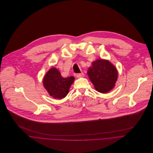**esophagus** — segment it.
I'll return each mask as SVG.
<instances>
[{
  "label": "esophagus",
  "mask_w": 153,
  "mask_h": 153,
  "mask_svg": "<svg viewBox=\"0 0 153 153\" xmlns=\"http://www.w3.org/2000/svg\"><path fill=\"white\" fill-rule=\"evenodd\" d=\"M84 74L82 72V73H80V74H76V77L79 78H82L84 76Z\"/></svg>",
  "instance_id": "1"
}]
</instances>
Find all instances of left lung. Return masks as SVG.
I'll return each mask as SVG.
<instances>
[{"label": "left lung", "mask_w": 153, "mask_h": 153, "mask_svg": "<svg viewBox=\"0 0 153 153\" xmlns=\"http://www.w3.org/2000/svg\"><path fill=\"white\" fill-rule=\"evenodd\" d=\"M87 75L96 90L102 94L108 93L114 87L118 77L116 67L105 59H98L91 63Z\"/></svg>", "instance_id": "obj_1"}]
</instances>
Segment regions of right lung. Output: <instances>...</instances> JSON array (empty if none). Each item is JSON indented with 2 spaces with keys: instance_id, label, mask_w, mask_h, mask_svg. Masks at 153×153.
Returning a JSON list of instances; mask_svg holds the SVG:
<instances>
[{
  "instance_id": "right-lung-1",
  "label": "right lung",
  "mask_w": 153,
  "mask_h": 153,
  "mask_svg": "<svg viewBox=\"0 0 153 153\" xmlns=\"http://www.w3.org/2000/svg\"><path fill=\"white\" fill-rule=\"evenodd\" d=\"M74 80V76L63 77L58 69L53 67L44 76L43 84L50 96L61 100L67 96Z\"/></svg>"
}]
</instances>
